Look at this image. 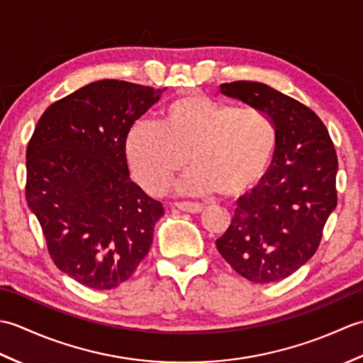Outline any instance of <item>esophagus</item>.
<instances>
[{
	"mask_svg": "<svg viewBox=\"0 0 363 363\" xmlns=\"http://www.w3.org/2000/svg\"><path fill=\"white\" fill-rule=\"evenodd\" d=\"M174 207H177V209L182 211V212H189V213H199V212H203V209H204V207H203L201 204H198V203H187V201H184V203H174Z\"/></svg>",
	"mask_w": 363,
	"mask_h": 363,
	"instance_id": "34e87169",
	"label": "esophagus"
}]
</instances>
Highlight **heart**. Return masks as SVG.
<instances>
[{
    "label": "heart",
    "instance_id": "heart-1",
    "mask_svg": "<svg viewBox=\"0 0 363 363\" xmlns=\"http://www.w3.org/2000/svg\"><path fill=\"white\" fill-rule=\"evenodd\" d=\"M274 150L276 130L265 113L201 94L176 98L157 125L137 121L125 142L130 172L151 195H164L189 159L194 169L177 194L240 196L265 174Z\"/></svg>",
    "mask_w": 363,
    "mask_h": 363
}]
</instances>
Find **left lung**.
<instances>
[{
    "label": "left lung",
    "mask_w": 363,
    "mask_h": 363,
    "mask_svg": "<svg viewBox=\"0 0 363 363\" xmlns=\"http://www.w3.org/2000/svg\"><path fill=\"white\" fill-rule=\"evenodd\" d=\"M220 91L265 113L276 130L272 167L238 198L217 250L245 279L281 281L317 251L337 206V154L317 113L262 82L221 84Z\"/></svg>",
    "instance_id": "obj_1"
}]
</instances>
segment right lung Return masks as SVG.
Segmentation results:
<instances>
[{
	"label": "right lung",
	"instance_id": "right-lung-1",
	"mask_svg": "<svg viewBox=\"0 0 363 363\" xmlns=\"http://www.w3.org/2000/svg\"><path fill=\"white\" fill-rule=\"evenodd\" d=\"M167 89L117 79L52 103L26 151V201L60 272L111 290L148 254L164 207L130 181L125 142Z\"/></svg>",
	"mask_w": 363,
	"mask_h": 363
}]
</instances>
